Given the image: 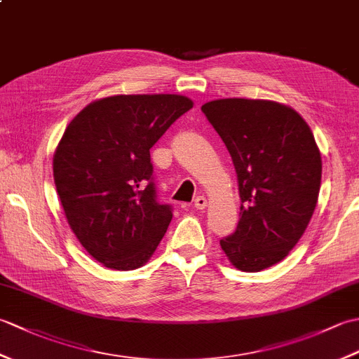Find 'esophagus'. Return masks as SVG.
Masks as SVG:
<instances>
[{"mask_svg": "<svg viewBox=\"0 0 359 359\" xmlns=\"http://www.w3.org/2000/svg\"><path fill=\"white\" fill-rule=\"evenodd\" d=\"M207 205H208L207 197L197 196L194 199V208H197V210H205V208H207Z\"/></svg>", "mask_w": 359, "mask_h": 359, "instance_id": "34e87169", "label": "esophagus"}]
</instances>
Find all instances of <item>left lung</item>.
Segmentation results:
<instances>
[{
  "instance_id": "8db88e82",
  "label": "left lung",
  "mask_w": 359,
  "mask_h": 359,
  "mask_svg": "<svg viewBox=\"0 0 359 359\" xmlns=\"http://www.w3.org/2000/svg\"><path fill=\"white\" fill-rule=\"evenodd\" d=\"M202 112L230 152L242 202L238 228L220 247L236 269H269L313 216L323 174L313 133L294 109L270 100L220 98Z\"/></svg>"
}]
</instances>
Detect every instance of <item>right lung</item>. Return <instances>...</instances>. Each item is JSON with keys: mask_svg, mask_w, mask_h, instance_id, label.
Masks as SVG:
<instances>
[{"mask_svg": "<svg viewBox=\"0 0 359 359\" xmlns=\"http://www.w3.org/2000/svg\"><path fill=\"white\" fill-rule=\"evenodd\" d=\"M193 108L175 94L112 95L81 109L53 154V180L71 230L95 261L139 269L172 219L157 201L149 149Z\"/></svg>", "mask_w": 359, "mask_h": 359, "instance_id": "1", "label": "right lung"}]
</instances>
